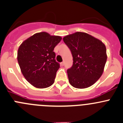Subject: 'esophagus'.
I'll return each instance as SVG.
<instances>
[{
  "instance_id": "34e87169",
  "label": "esophagus",
  "mask_w": 123,
  "mask_h": 123,
  "mask_svg": "<svg viewBox=\"0 0 123 123\" xmlns=\"http://www.w3.org/2000/svg\"><path fill=\"white\" fill-rule=\"evenodd\" d=\"M60 65H61V66H64V62H62L60 64Z\"/></svg>"
}]
</instances>
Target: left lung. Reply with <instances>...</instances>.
I'll use <instances>...</instances> for the list:
<instances>
[{"instance_id": "1", "label": "left lung", "mask_w": 123, "mask_h": 123, "mask_svg": "<svg viewBox=\"0 0 123 123\" xmlns=\"http://www.w3.org/2000/svg\"><path fill=\"white\" fill-rule=\"evenodd\" d=\"M71 52L73 64L67 70L70 85L83 89L94 84L103 74L107 60L102 41L89 34L77 32L63 38Z\"/></svg>"}]
</instances>
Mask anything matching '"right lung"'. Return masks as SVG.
Segmentation results:
<instances>
[{
  "mask_svg": "<svg viewBox=\"0 0 123 123\" xmlns=\"http://www.w3.org/2000/svg\"><path fill=\"white\" fill-rule=\"evenodd\" d=\"M61 40V37L42 32L30 37L19 46L17 61L20 70L35 88H46L54 83L60 66L53 50Z\"/></svg>",
  "mask_w": 123,
  "mask_h": 123,
  "instance_id": "1",
  "label": "right lung"
}]
</instances>
